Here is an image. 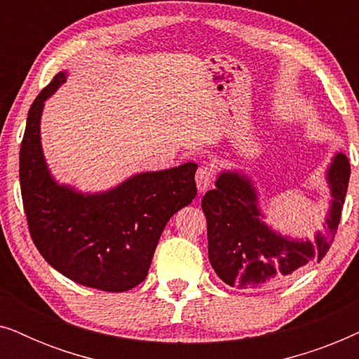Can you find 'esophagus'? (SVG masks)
Segmentation results:
<instances>
[{"mask_svg": "<svg viewBox=\"0 0 359 359\" xmlns=\"http://www.w3.org/2000/svg\"><path fill=\"white\" fill-rule=\"evenodd\" d=\"M214 181V170L208 165H201L196 171V186H198L199 193H204L212 184Z\"/></svg>", "mask_w": 359, "mask_h": 359, "instance_id": "obj_1", "label": "esophagus"}]
</instances>
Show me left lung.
Here are the masks:
<instances>
[{
    "instance_id": "1",
    "label": "left lung",
    "mask_w": 359,
    "mask_h": 359,
    "mask_svg": "<svg viewBox=\"0 0 359 359\" xmlns=\"http://www.w3.org/2000/svg\"><path fill=\"white\" fill-rule=\"evenodd\" d=\"M332 205L325 232L316 242L289 240L262 222L258 196L252 181L237 171H224L203 198L208 220L209 262L225 284L232 287H259L281 284L312 262L325 257L335 238L341 205L350 181V161L343 154L328 168Z\"/></svg>"
}]
</instances>
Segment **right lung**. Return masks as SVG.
I'll return each mask as SVG.
<instances>
[{"mask_svg":"<svg viewBox=\"0 0 359 359\" xmlns=\"http://www.w3.org/2000/svg\"><path fill=\"white\" fill-rule=\"evenodd\" d=\"M63 81L62 72L34 100L21 142L19 181L29 233L46 262L72 281L129 291L145 279L171 215L196 198L198 165L135 175L97 194L57 184L43 160L41 116Z\"/></svg>","mask_w":359,"mask_h":359,"instance_id":"add662e5","label":"right lung"}]
</instances>
